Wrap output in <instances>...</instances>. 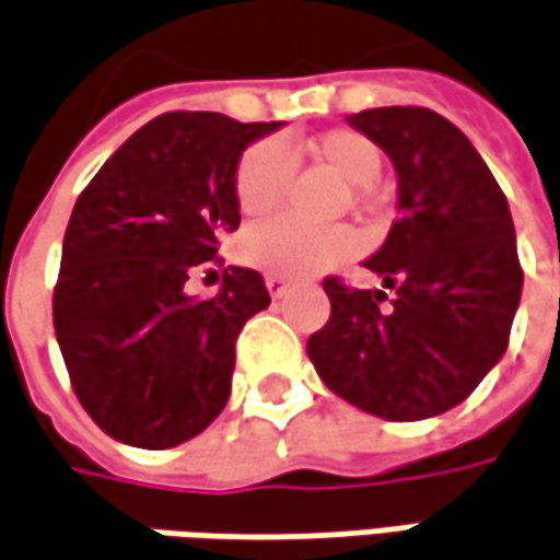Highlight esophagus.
<instances>
[{
    "mask_svg": "<svg viewBox=\"0 0 560 560\" xmlns=\"http://www.w3.org/2000/svg\"><path fill=\"white\" fill-rule=\"evenodd\" d=\"M266 288H269L272 298H281V294L288 291V281L279 279V276H269V279H266Z\"/></svg>",
    "mask_w": 560,
    "mask_h": 560,
    "instance_id": "34e87169",
    "label": "esophagus"
}]
</instances>
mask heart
<instances>
[{
	"instance_id": "b5f03b06",
	"label": "heart",
	"mask_w": 560,
	"mask_h": 560,
	"mask_svg": "<svg viewBox=\"0 0 560 560\" xmlns=\"http://www.w3.org/2000/svg\"><path fill=\"white\" fill-rule=\"evenodd\" d=\"M306 153L323 159L341 178L357 187H366L382 172V156L370 137L351 128H331L323 135L310 137L304 143ZM294 162L279 140H259L244 150L234 172V197L244 215H266L279 207L288 182H291ZM360 247L351 229H306L291 219H269L247 229L241 237V256L279 279H301L323 272L328 266H338L351 259Z\"/></svg>"
}]
</instances>
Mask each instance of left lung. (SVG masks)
<instances>
[{
  "mask_svg": "<svg viewBox=\"0 0 560 560\" xmlns=\"http://www.w3.org/2000/svg\"><path fill=\"white\" fill-rule=\"evenodd\" d=\"M351 128L398 172V219L366 269L392 288L326 279L331 316L306 353L328 388L395 420L439 417L501 360L521 304L523 269L511 209L474 143L423 106L357 112Z\"/></svg>",
  "mask_w": 560,
  "mask_h": 560,
  "instance_id": "obj_1",
  "label": "left lung"
}]
</instances>
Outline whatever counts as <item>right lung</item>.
I'll list each match as a JSON object with an SVG mask.
<instances>
[{
    "label": "right lung",
    "mask_w": 560,
    "mask_h": 560,
    "mask_svg": "<svg viewBox=\"0 0 560 560\" xmlns=\"http://www.w3.org/2000/svg\"><path fill=\"white\" fill-rule=\"evenodd\" d=\"M279 121L165 112L128 137L74 203L52 326L90 420L135 448H175L229 401L234 345L269 306L254 269L229 266L215 298L187 279L241 225L237 159Z\"/></svg>",
    "instance_id": "obj_1"
}]
</instances>
